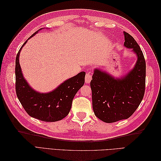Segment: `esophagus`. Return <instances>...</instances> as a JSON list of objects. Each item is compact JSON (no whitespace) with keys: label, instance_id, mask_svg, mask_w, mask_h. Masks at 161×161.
Returning a JSON list of instances; mask_svg holds the SVG:
<instances>
[{"label":"esophagus","instance_id":"1","mask_svg":"<svg viewBox=\"0 0 161 161\" xmlns=\"http://www.w3.org/2000/svg\"><path fill=\"white\" fill-rule=\"evenodd\" d=\"M92 79V75L89 72H87L86 76H85V82L87 84H89Z\"/></svg>","mask_w":161,"mask_h":161}]
</instances>
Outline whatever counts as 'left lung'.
I'll list each match as a JSON object with an SVG mask.
<instances>
[{
  "label": "left lung",
  "mask_w": 161,
  "mask_h": 161,
  "mask_svg": "<svg viewBox=\"0 0 161 161\" xmlns=\"http://www.w3.org/2000/svg\"><path fill=\"white\" fill-rule=\"evenodd\" d=\"M124 46L132 48L138 60L134 69L121 79L95 69L91 81L95 115L106 123L128 119L137 109L145 92L146 62L138 43L124 31Z\"/></svg>",
  "instance_id": "obj_1"
}]
</instances>
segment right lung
Masks as SVG:
<instances>
[{
	"label": "right lung",
	"mask_w": 161,
	"mask_h": 161,
	"mask_svg": "<svg viewBox=\"0 0 161 161\" xmlns=\"http://www.w3.org/2000/svg\"><path fill=\"white\" fill-rule=\"evenodd\" d=\"M37 32L38 31L34 33L30 38ZM27 42V40L23 43L16 57L15 89L17 96L24 109L32 118L47 122L61 120L69 114L73 99L77 91L83 86L85 72L79 73L64 81L55 90L47 93H40L34 91L23 78L19 64V53Z\"/></svg>",
	"instance_id": "obj_1"
}]
</instances>
